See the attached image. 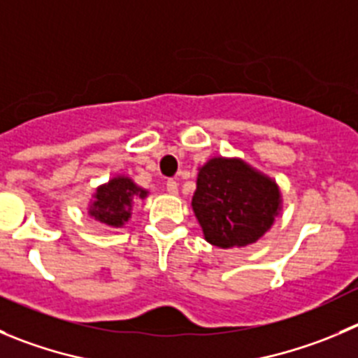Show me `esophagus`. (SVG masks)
I'll return each instance as SVG.
<instances>
[{
  "mask_svg": "<svg viewBox=\"0 0 358 358\" xmlns=\"http://www.w3.org/2000/svg\"><path fill=\"white\" fill-rule=\"evenodd\" d=\"M166 192H169L170 195H177V193H179V185H177V181L169 179V181H166Z\"/></svg>",
  "mask_w": 358,
  "mask_h": 358,
  "instance_id": "1",
  "label": "esophagus"
}]
</instances>
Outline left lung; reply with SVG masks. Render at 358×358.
Masks as SVG:
<instances>
[{"label": "left lung", "instance_id": "left-lung-1", "mask_svg": "<svg viewBox=\"0 0 358 358\" xmlns=\"http://www.w3.org/2000/svg\"><path fill=\"white\" fill-rule=\"evenodd\" d=\"M192 206L207 243L227 250L257 243L267 232L281 193L243 159L213 158L200 169Z\"/></svg>", "mask_w": 358, "mask_h": 358}]
</instances>
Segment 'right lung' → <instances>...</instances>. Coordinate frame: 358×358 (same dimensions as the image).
<instances>
[{
    "label": "right lung",
    "mask_w": 358,
    "mask_h": 358,
    "mask_svg": "<svg viewBox=\"0 0 358 358\" xmlns=\"http://www.w3.org/2000/svg\"><path fill=\"white\" fill-rule=\"evenodd\" d=\"M148 192L138 188L130 177H114L107 185L100 186L91 203L90 214L108 227H122L131 216V203L137 199H145Z\"/></svg>",
    "instance_id": "1"
}]
</instances>
